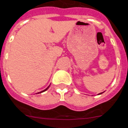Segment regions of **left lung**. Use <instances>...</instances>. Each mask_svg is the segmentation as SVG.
<instances>
[{
    "instance_id": "left-lung-1",
    "label": "left lung",
    "mask_w": 128,
    "mask_h": 128,
    "mask_svg": "<svg viewBox=\"0 0 128 128\" xmlns=\"http://www.w3.org/2000/svg\"><path fill=\"white\" fill-rule=\"evenodd\" d=\"M103 92H101V93H100V94H98V95H100V94H103Z\"/></svg>"
}]
</instances>
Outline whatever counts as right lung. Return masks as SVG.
<instances>
[{
	"label": "right lung",
	"instance_id": "right-lung-1",
	"mask_svg": "<svg viewBox=\"0 0 128 128\" xmlns=\"http://www.w3.org/2000/svg\"><path fill=\"white\" fill-rule=\"evenodd\" d=\"M50 86H48V87H47V88H46V89H44V90H42V91H41V92H38V94H40V93H42V92H44V91H46V90H47V89H48V88H49V87H50Z\"/></svg>",
	"mask_w": 128,
	"mask_h": 128
}]
</instances>
